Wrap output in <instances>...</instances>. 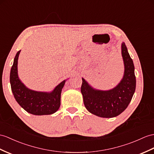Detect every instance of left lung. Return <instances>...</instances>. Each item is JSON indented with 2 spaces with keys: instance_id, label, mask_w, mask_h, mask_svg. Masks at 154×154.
<instances>
[{
  "instance_id": "8db88e82",
  "label": "left lung",
  "mask_w": 154,
  "mask_h": 154,
  "mask_svg": "<svg viewBox=\"0 0 154 154\" xmlns=\"http://www.w3.org/2000/svg\"><path fill=\"white\" fill-rule=\"evenodd\" d=\"M124 75L117 86L108 91L93 88L82 78L81 92L84 105L90 113L101 118H114L124 111L130 103L136 88V77L132 59L125 44H122Z\"/></svg>"
}]
</instances>
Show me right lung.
Returning <instances> with one entry per match:
<instances>
[{
    "label": "right lung",
    "mask_w": 154,
    "mask_h": 154,
    "mask_svg": "<svg viewBox=\"0 0 154 154\" xmlns=\"http://www.w3.org/2000/svg\"><path fill=\"white\" fill-rule=\"evenodd\" d=\"M21 50L17 51L10 70L11 89L17 103L30 114L50 115L57 112L61 105V93L66 80H63L51 92L36 91L27 88L19 79L17 61Z\"/></svg>",
    "instance_id": "1"
}]
</instances>
